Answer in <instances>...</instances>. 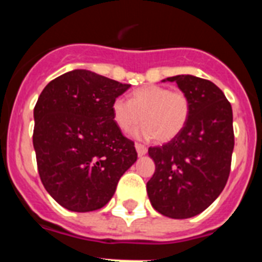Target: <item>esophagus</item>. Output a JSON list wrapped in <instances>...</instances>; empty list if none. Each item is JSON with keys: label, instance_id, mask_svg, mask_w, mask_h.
Segmentation results:
<instances>
[{"label": "esophagus", "instance_id": "obj_1", "mask_svg": "<svg viewBox=\"0 0 262 262\" xmlns=\"http://www.w3.org/2000/svg\"><path fill=\"white\" fill-rule=\"evenodd\" d=\"M135 148H136V152H138L139 156H143V155L147 154V147H144V145L135 144Z\"/></svg>", "mask_w": 262, "mask_h": 262}]
</instances>
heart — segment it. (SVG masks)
Masks as SVG:
<instances>
[{
	"label": "heart",
	"instance_id": "obj_1",
	"mask_svg": "<svg viewBox=\"0 0 262 262\" xmlns=\"http://www.w3.org/2000/svg\"><path fill=\"white\" fill-rule=\"evenodd\" d=\"M113 119L122 131L128 133L140 122L134 136L169 142L185 128L190 115V99L180 90L160 85H145L133 92L129 101L117 98L111 106Z\"/></svg>",
	"mask_w": 262,
	"mask_h": 262
}]
</instances>
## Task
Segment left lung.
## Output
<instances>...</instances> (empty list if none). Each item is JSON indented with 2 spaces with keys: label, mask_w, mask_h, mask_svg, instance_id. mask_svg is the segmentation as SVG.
<instances>
[{
  "label": "left lung",
  "mask_w": 262,
  "mask_h": 262,
  "mask_svg": "<svg viewBox=\"0 0 262 262\" xmlns=\"http://www.w3.org/2000/svg\"><path fill=\"white\" fill-rule=\"evenodd\" d=\"M176 82L190 99V115L181 133L148 155L156 170L147 182L148 198L156 211L173 219H187L205 211L227 184L232 159V107L214 82L191 75Z\"/></svg>",
  "instance_id": "left-lung-1"
}]
</instances>
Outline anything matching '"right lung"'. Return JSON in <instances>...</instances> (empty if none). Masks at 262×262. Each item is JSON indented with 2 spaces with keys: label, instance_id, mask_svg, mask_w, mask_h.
<instances>
[{
  "label": "right lung",
  "instance_id": "obj_1",
  "mask_svg": "<svg viewBox=\"0 0 262 262\" xmlns=\"http://www.w3.org/2000/svg\"><path fill=\"white\" fill-rule=\"evenodd\" d=\"M129 86L75 69L51 81L39 96L32 135L38 172L48 194L69 211L103 207L138 159L111 111Z\"/></svg>",
  "mask_w": 262,
  "mask_h": 262
}]
</instances>
